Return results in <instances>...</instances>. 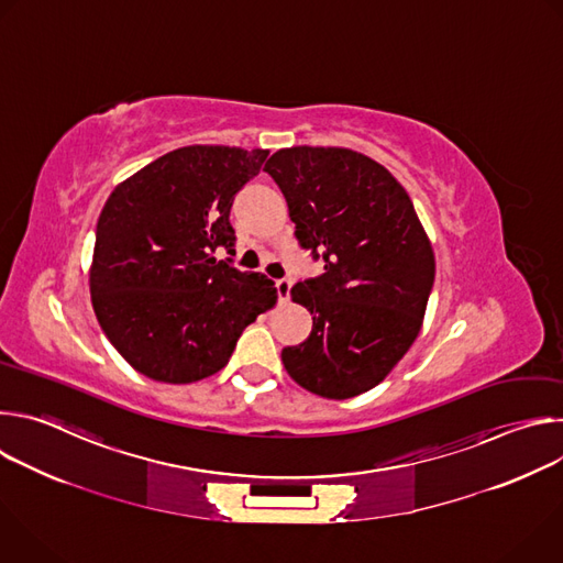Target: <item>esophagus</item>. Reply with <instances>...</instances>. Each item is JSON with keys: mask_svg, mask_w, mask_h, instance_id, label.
<instances>
[{"mask_svg": "<svg viewBox=\"0 0 563 563\" xmlns=\"http://www.w3.org/2000/svg\"><path fill=\"white\" fill-rule=\"evenodd\" d=\"M289 291H291V280L285 276V278H278L276 280V294H278V300L285 302L289 300Z\"/></svg>", "mask_w": 563, "mask_h": 563, "instance_id": "obj_1", "label": "esophagus"}]
</instances>
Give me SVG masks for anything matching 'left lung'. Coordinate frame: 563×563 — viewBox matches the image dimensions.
Instances as JSON below:
<instances>
[{
	"label": "left lung",
	"instance_id": "1",
	"mask_svg": "<svg viewBox=\"0 0 563 563\" xmlns=\"http://www.w3.org/2000/svg\"><path fill=\"white\" fill-rule=\"evenodd\" d=\"M265 172L287 200L298 245L325 263L291 287L313 325L283 350L285 369L318 396L363 394L412 347L434 285L415 205L385 167L350 148H280Z\"/></svg>",
	"mask_w": 563,
	"mask_h": 563
}]
</instances>
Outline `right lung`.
<instances>
[{
    "instance_id": "add662e5",
    "label": "right lung",
    "mask_w": 563,
    "mask_h": 563,
    "mask_svg": "<svg viewBox=\"0 0 563 563\" xmlns=\"http://www.w3.org/2000/svg\"><path fill=\"white\" fill-rule=\"evenodd\" d=\"M269 151L183 146L109 196L96 229L93 309L111 345L140 374L194 383L216 374L276 287L240 272L229 222L235 194Z\"/></svg>"
}]
</instances>
